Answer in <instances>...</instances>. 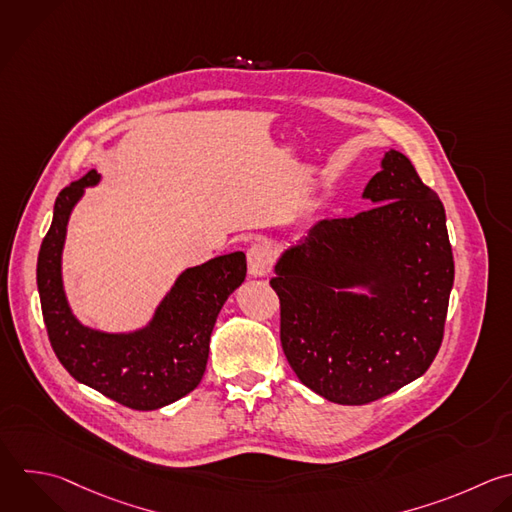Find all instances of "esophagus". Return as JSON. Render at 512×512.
I'll return each mask as SVG.
<instances>
[{
	"label": "esophagus",
	"instance_id": "obj_1",
	"mask_svg": "<svg viewBox=\"0 0 512 512\" xmlns=\"http://www.w3.org/2000/svg\"><path fill=\"white\" fill-rule=\"evenodd\" d=\"M248 272L254 278L266 276L270 272V264H272V256L270 250L264 244H252L248 250Z\"/></svg>",
	"mask_w": 512,
	"mask_h": 512
}]
</instances>
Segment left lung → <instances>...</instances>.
<instances>
[{"instance_id":"left-lung-1","label":"left lung","mask_w":512,"mask_h":512,"mask_svg":"<svg viewBox=\"0 0 512 512\" xmlns=\"http://www.w3.org/2000/svg\"><path fill=\"white\" fill-rule=\"evenodd\" d=\"M380 166L362 192L372 208L320 220L282 252L270 280L288 364L336 404L378 400L428 370L454 282L436 192L396 150Z\"/></svg>"}]
</instances>
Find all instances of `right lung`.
<instances>
[{"mask_svg": "<svg viewBox=\"0 0 512 512\" xmlns=\"http://www.w3.org/2000/svg\"><path fill=\"white\" fill-rule=\"evenodd\" d=\"M100 178L92 170L56 198L38 256L42 314L58 360L78 382L128 408L156 410L200 384L216 318L246 278V256L232 252L184 270L140 330L114 334L84 326L66 298L62 252L74 206Z\"/></svg>", "mask_w": 512, "mask_h": 512, "instance_id": "obj_1", "label": "right lung"}]
</instances>
